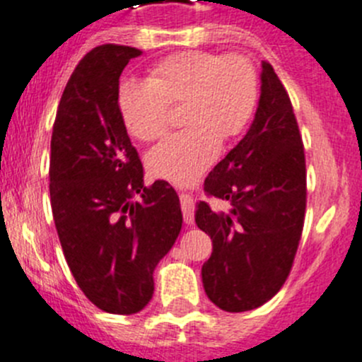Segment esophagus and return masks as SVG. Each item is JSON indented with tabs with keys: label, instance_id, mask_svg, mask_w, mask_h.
Returning <instances> with one entry per match:
<instances>
[{
	"label": "esophagus",
	"instance_id": "34e87169",
	"mask_svg": "<svg viewBox=\"0 0 362 362\" xmlns=\"http://www.w3.org/2000/svg\"><path fill=\"white\" fill-rule=\"evenodd\" d=\"M180 206L185 224H194V199L189 194H180Z\"/></svg>",
	"mask_w": 362,
	"mask_h": 362
}]
</instances>
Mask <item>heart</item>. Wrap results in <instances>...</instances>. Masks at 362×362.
Instances as JSON below:
<instances>
[{
    "mask_svg": "<svg viewBox=\"0 0 362 362\" xmlns=\"http://www.w3.org/2000/svg\"><path fill=\"white\" fill-rule=\"evenodd\" d=\"M259 84L255 65L240 54L184 51L160 59L148 79H125L117 106L129 134L157 141L171 125V107L182 106L187 127L146 157L156 177L191 184L216 160L224 143L244 134L258 106Z\"/></svg>",
    "mask_w": 362,
    "mask_h": 362,
    "instance_id": "b5f03b06",
    "label": "heart"
}]
</instances>
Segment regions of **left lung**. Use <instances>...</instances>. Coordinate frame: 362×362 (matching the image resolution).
Returning a JSON list of instances; mask_svg holds the SVG:
<instances>
[{
	"instance_id": "1",
	"label": "left lung",
	"mask_w": 362,
	"mask_h": 362,
	"mask_svg": "<svg viewBox=\"0 0 362 362\" xmlns=\"http://www.w3.org/2000/svg\"><path fill=\"white\" fill-rule=\"evenodd\" d=\"M306 157L285 86L262 63V95L247 134L205 180L210 198L230 212L198 203L196 224L212 238L202 278L209 299L230 313L259 308L292 270L306 212Z\"/></svg>"
}]
</instances>
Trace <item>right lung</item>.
Wrapping results in <instances>:
<instances>
[{"mask_svg": "<svg viewBox=\"0 0 362 362\" xmlns=\"http://www.w3.org/2000/svg\"><path fill=\"white\" fill-rule=\"evenodd\" d=\"M141 51L104 44L86 52L63 90L51 136L49 192L59 244L77 286L99 310L141 311L153 270L182 228L168 182L143 184V164L117 106L120 74ZM139 194L141 202H132Z\"/></svg>", "mask_w": 362, "mask_h": 362, "instance_id": "right-lung-1", "label": "right lung"}]
</instances>
